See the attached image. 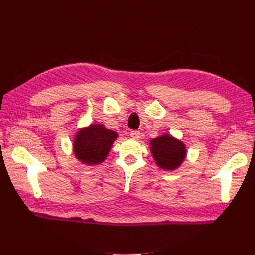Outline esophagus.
<instances>
[{
  "mask_svg": "<svg viewBox=\"0 0 255 255\" xmlns=\"http://www.w3.org/2000/svg\"><path fill=\"white\" fill-rule=\"evenodd\" d=\"M130 137L134 140H138V139H140V137H141V133H140V131H131Z\"/></svg>",
  "mask_w": 255,
  "mask_h": 255,
  "instance_id": "1",
  "label": "esophagus"
}]
</instances>
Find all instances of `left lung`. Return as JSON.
<instances>
[{
  "label": "left lung",
  "mask_w": 255,
  "mask_h": 255,
  "mask_svg": "<svg viewBox=\"0 0 255 255\" xmlns=\"http://www.w3.org/2000/svg\"><path fill=\"white\" fill-rule=\"evenodd\" d=\"M151 152L161 169L170 171L182 163L185 159L186 150L181 141L164 134L151 141Z\"/></svg>",
  "instance_id": "obj_1"
}]
</instances>
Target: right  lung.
<instances>
[{
	"instance_id": "obj_1",
	"label": "right lung",
	"mask_w": 255,
	"mask_h": 255,
	"mask_svg": "<svg viewBox=\"0 0 255 255\" xmlns=\"http://www.w3.org/2000/svg\"><path fill=\"white\" fill-rule=\"evenodd\" d=\"M116 132L105 129L103 125H91L80 130L74 140V153L84 164H99L110 152Z\"/></svg>"
}]
</instances>
